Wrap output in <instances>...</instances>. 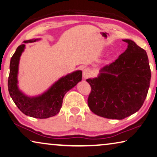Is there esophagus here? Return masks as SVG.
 Wrapping results in <instances>:
<instances>
[{"label":"esophagus","instance_id":"obj_1","mask_svg":"<svg viewBox=\"0 0 157 157\" xmlns=\"http://www.w3.org/2000/svg\"><path fill=\"white\" fill-rule=\"evenodd\" d=\"M91 75V72L89 69L86 68L83 71V78L84 79H87Z\"/></svg>","mask_w":157,"mask_h":157}]
</instances>
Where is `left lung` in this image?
<instances>
[{
	"label": "left lung",
	"instance_id": "8db88e82",
	"mask_svg": "<svg viewBox=\"0 0 157 157\" xmlns=\"http://www.w3.org/2000/svg\"><path fill=\"white\" fill-rule=\"evenodd\" d=\"M126 51L110 65L101 69L98 76L89 78L90 110L108 119H123L140 110L145 101L151 79V70L145 49L131 40Z\"/></svg>",
	"mask_w": 157,
	"mask_h": 157
}]
</instances>
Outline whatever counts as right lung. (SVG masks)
<instances>
[{
    "instance_id": "right-lung-1",
    "label": "right lung",
    "mask_w": 157,
    "mask_h": 157,
    "mask_svg": "<svg viewBox=\"0 0 157 157\" xmlns=\"http://www.w3.org/2000/svg\"><path fill=\"white\" fill-rule=\"evenodd\" d=\"M38 40L40 39L25 40L24 44L17 47L10 60L7 85L12 99L22 113L31 117L46 119L56 115L59 113L64 96L67 91L73 88L82 80V72L76 71L62 77L41 95L34 97L25 95L19 90L17 85L19 59L25 49L24 43H34Z\"/></svg>"
}]
</instances>
